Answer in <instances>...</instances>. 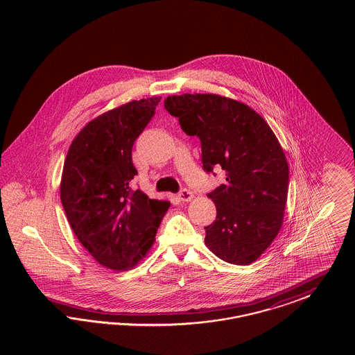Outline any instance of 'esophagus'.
<instances>
[{
    "label": "esophagus",
    "instance_id": "1",
    "mask_svg": "<svg viewBox=\"0 0 355 355\" xmlns=\"http://www.w3.org/2000/svg\"><path fill=\"white\" fill-rule=\"evenodd\" d=\"M178 198H180L182 202H189V201H191V200L194 198V194H193L190 190L184 189V190H181V191H180Z\"/></svg>",
    "mask_w": 355,
    "mask_h": 355
}]
</instances>
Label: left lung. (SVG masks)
<instances>
[{
  "label": "left lung",
  "instance_id": "1",
  "mask_svg": "<svg viewBox=\"0 0 355 355\" xmlns=\"http://www.w3.org/2000/svg\"><path fill=\"white\" fill-rule=\"evenodd\" d=\"M164 105L201 139L203 169L226 174L207 194L217 218L205 227L206 246L225 262L250 265L284 223L288 165L278 138L250 106L218 94L169 96Z\"/></svg>",
  "mask_w": 355,
  "mask_h": 355
}]
</instances>
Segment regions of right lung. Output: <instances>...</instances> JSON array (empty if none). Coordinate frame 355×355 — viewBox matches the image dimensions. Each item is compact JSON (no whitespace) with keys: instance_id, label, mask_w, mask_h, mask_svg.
Returning a JSON list of instances; mask_svg holds the SVG:
<instances>
[{"instance_id":"right-lung-1","label":"right lung","mask_w":355,"mask_h":355,"mask_svg":"<svg viewBox=\"0 0 355 355\" xmlns=\"http://www.w3.org/2000/svg\"><path fill=\"white\" fill-rule=\"evenodd\" d=\"M161 97L132 101L92 119L69 148L61 202L78 241L102 266L128 270L146 257L169 201L132 190V149Z\"/></svg>"}]
</instances>
